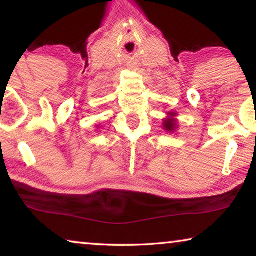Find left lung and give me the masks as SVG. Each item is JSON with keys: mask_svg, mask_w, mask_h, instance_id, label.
I'll list each match as a JSON object with an SVG mask.
<instances>
[{"mask_svg": "<svg viewBox=\"0 0 256 256\" xmlns=\"http://www.w3.org/2000/svg\"><path fill=\"white\" fill-rule=\"evenodd\" d=\"M168 115H170V118L164 120V128L167 132H174L177 128V125H176L177 120L172 118V116H176V114L175 112H168Z\"/></svg>", "mask_w": 256, "mask_h": 256, "instance_id": "obj_1", "label": "left lung"}]
</instances>
